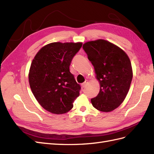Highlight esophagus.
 <instances>
[{
    "mask_svg": "<svg viewBox=\"0 0 154 154\" xmlns=\"http://www.w3.org/2000/svg\"><path fill=\"white\" fill-rule=\"evenodd\" d=\"M87 82H87V81H86L85 82H83V83H82V84H81V87H82V88H85V87H86V86L87 85Z\"/></svg>",
    "mask_w": 154,
    "mask_h": 154,
    "instance_id": "obj_1",
    "label": "esophagus"
}]
</instances>
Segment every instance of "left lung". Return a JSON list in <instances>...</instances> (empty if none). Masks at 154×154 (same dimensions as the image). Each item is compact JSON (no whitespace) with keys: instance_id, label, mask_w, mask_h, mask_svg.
<instances>
[{"instance_id":"8db88e82","label":"left lung","mask_w":154,"mask_h":154,"mask_svg":"<svg viewBox=\"0 0 154 154\" xmlns=\"http://www.w3.org/2000/svg\"><path fill=\"white\" fill-rule=\"evenodd\" d=\"M95 69L100 90L91 99L94 107L110 112L124 101L133 78L131 62L124 51L104 39L85 43L82 46Z\"/></svg>"}]
</instances>
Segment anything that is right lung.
<instances>
[{
    "label": "right lung",
    "instance_id": "obj_1",
    "mask_svg": "<svg viewBox=\"0 0 154 154\" xmlns=\"http://www.w3.org/2000/svg\"><path fill=\"white\" fill-rule=\"evenodd\" d=\"M82 43L54 42L38 51L30 66L29 84L42 107L51 113L64 114L73 107L79 96L77 84L69 66Z\"/></svg>",
    "mask_w": 154,
    "mask_h": 154
}]
</instances>
